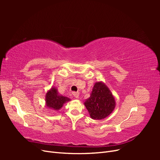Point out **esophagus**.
Masks as SVG:
<instances>
[{"label":"esophagus","mask_w":160,"mask_h":160,"mask_svg":"<svg viewBox=\"0 0 160 160\" xmlns=\"http://www.w3.org/2000/svg\"><path fill=\"white\" fill-rule=\"evenodd\" d=\"M72 95L74 96L75 98L79 99V93H78V92H72Z\"/></svg>","instance_id":"1"}]
</instances>
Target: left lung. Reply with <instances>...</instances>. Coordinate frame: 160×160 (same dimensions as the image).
I'll return each mask as SVG.
<instances>
[{
    "label": "left lung",
    "instance_id": "left-lung-1",
    "mask_svg": "<svg viewBox=\"0 0 160 160\" xmlns=\"http://www.w3.org/2000/svg\"><path fill=\"white\" fill-rule=\"evenodd\" d=\"M84 105L91 119L100 120L107 118L115 108V100L108 87L103 81L95 83L90 97Z\"/></svg>",
    "mask_w": 160,
    "mask_h": 160
}]
</instances>
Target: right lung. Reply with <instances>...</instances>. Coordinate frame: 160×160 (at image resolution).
I'll return each instance as SVG.
<instances>
[{"instance_id": "add662e5", "label": "right lung", "mask_w": 160, "mask_h": 160, "mask_svg": "<svg viewBox=\"0 0 160 160\" xmlns=\"http://www.w3.org/2000/svg\"><path fill=\"white\" fill-rule=\"evenodd\" d=\"M69 101H71L69 98L58 93V90L55 87H51L45 94V105L47 108L54 111H59L65 103Z\"/></svg>"}]
</instances>
